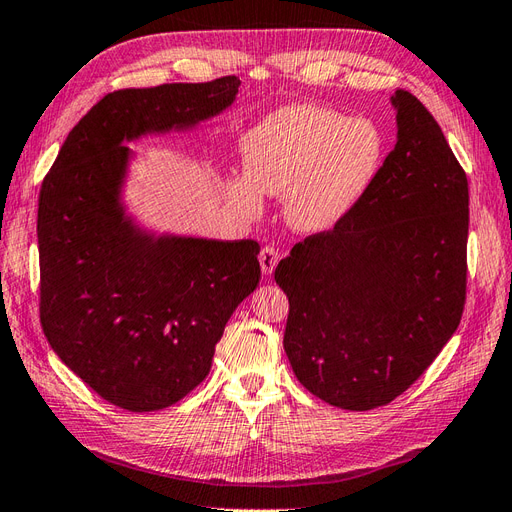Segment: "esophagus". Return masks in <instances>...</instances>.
I'll return each mask as SVG.
<instances>
[{"instance_id":"esophagus-1","label":"esophagus","mask_w":512,"mask_h":512,"mask_svg":"<svg viewBox=\"0 0 512 512\" xmlns=\"http://www.w3.org/2000/svg\"><path fill=\"white\" fill-rule=\"evenodd\" d=\"M258 260H260L262 273L271 275L273 269L278 267V262H280V252L275 250L273 245H265V247H262V250H260V254H258Z\"/></svg>"}]
</instances>
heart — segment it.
<instances>
[{
    "instance_id": "1",
    "label": "heart",
    "mask_w": 512,
    "mask_h": 512,
    "mask_svg": "<svg viewBox=\"0 0 512 512\" xmlns=\"http://www.w3.org/2000/svg\"><path fill=\"white\" fill-rule=\"evenodd\" d=\"M383 135L368 118L297 103L275 109L241 140L245 178H232L228 200L245 215L260 193L286 198L288 224L323 232L362 200L383 161Z\"/></svg>"
}]
</instances>
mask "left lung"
I'll return each mask as SVG.
<instances>
[{
    "instance_id": "1",
    "label": "left lung",
    "mask_w": 512,
    "mask_h": 512,
    "mask_svg": "<svg viewBox=\"0 0 512 512\" xmlns=\"http://www.w3.org/2000/svg\"><path fill=\"white\" fill-rule=\"evenodd\" d=\"M396 146L353 211L275 269L284 351L325 403L368 411L403 394L457 331L467 288L469 189L431 112L392 96Z\"/></svg>"
}]
</instances>
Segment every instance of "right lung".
<instances>
[{
  "mask_svg": "<svg viewBox=\"0 0 512 512\" xmlns=\"http://www.w3.org/2000/svg\"><path fill=\"white\" fill-rule=\"evenodd\" d=\"M239 86L228 75L105 94L40 187V325L62 362L120 409H165L200 385L230 314L260 280L252 239L137 228L120 202L131 157L122 144L196 127L232 105Z\"/></svg>",
  "mask_w": 512,
  "mask_h": 512,
  "instance_id": "1",
  "label": "right lung"
}]
</instances>
